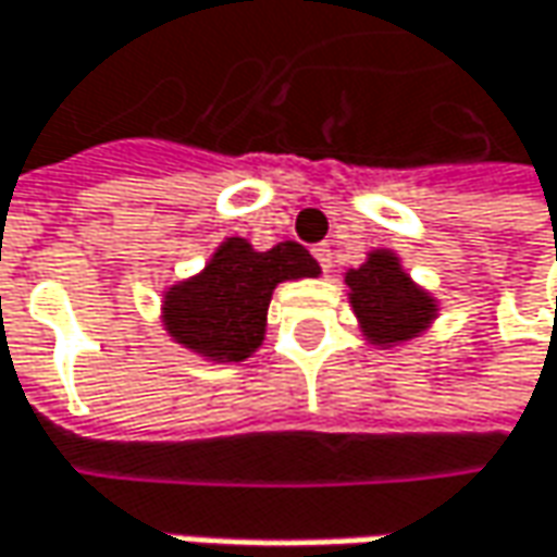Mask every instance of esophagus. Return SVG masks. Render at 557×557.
Returning a JSON list of instances; mask_svg holds the SVG:
<instances>
[{
	"instance_id": "obj_1",
	"label": "esophagus",
	"mask_w": 557,
	"mask_h": 557,
	"mask_svg": "<svg viewBox=\"0 0 557 557\" xmlns=\"http://www.w3.org/2000/svg\"><path fill=\"white\" fill-rule=\"evenodd\" d=\"M311 255L318 258V264H321L324 271H330V268H333V249H330L326 243H321V246H314V249H311Z\"/></svg>"
}]
</instances>
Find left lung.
Segmentation results:
<instances>
[{"mask_svg": "<svg viewBox=\"0 0 557 557\" xmlns=\"http://www.w3.org/2000/svg\"><path fill=\"white\" fill-rule=\"evenodd\" d=\"M349 302L364 339L376 349L411 343L436 321L440 305L401 268L393 249H374L361 268L346 271Z\"/></svg>", "mask_w": 557, "mask_h": 557, "instance_id": "left-lung-1", "label": "left lung"}]
</instances>
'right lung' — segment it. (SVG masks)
<instances>
[{"mask_svg":"<svg viewBox=\"0 0 557 557\" xmlns=\"http://www.w3.org/2000/svg\"><path fill=\"white\" fill-rule=\"evenodd\" d=\"M318 274L321 264L293 239L258 252L249 239L227 236L199 274L164 289L161 324L174 343L206 361H246L264 343L277 283Z\"/></svg>","mask_w":557,"mask_h":557,"instance_id":"1","label":"right lung"}]
</instances>
